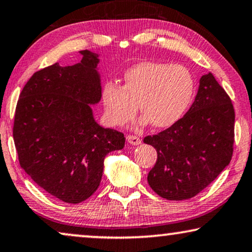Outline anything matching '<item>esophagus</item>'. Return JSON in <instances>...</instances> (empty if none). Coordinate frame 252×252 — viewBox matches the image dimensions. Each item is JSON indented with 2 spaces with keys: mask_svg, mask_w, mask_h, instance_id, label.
I'll list each match as a JSON object with an SVG mask.
<instances>
[{
  "mask_svg": "<svg viewBox=\"0 0 252 252\" xmlns=\"http://www.w3.org/2000/svg\"><path fill=\"white\" fill-rule=\"evenodd\" d=\"M126 141L130 145H132V146H137V145H139L141 143L140 138L137 136H133V134H129V136L126 137Z\"/></svg>",
  "mask_w": 252,
  "mask_h": 252,
  "instance_id": "34e87169",
  "label": "esophagus"
}]
</instances>
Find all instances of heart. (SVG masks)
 Segmentation results:
<instances>
[{
    "label": "heart",
    "instance_id": "b5f03b06",
    "mask_svg": "<svg viewBox=\"0 0 252 252\" xmlns=\"http://www.w3.org/2000/svg\"><path fill=\"white\" fill-rule=\"evenodd\" d=\"M195 82L192 73L182 65L144 62L125 73L123 86L104 84L101 102L105 118L113 126H122L133 119L139 105L141 126H172L184 115L192 101Z\"/></svg>",
    "mask_w": 252,
    "mask_h": 252
}]
</instances>
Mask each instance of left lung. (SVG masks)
Wrapping results in <instances>:
<instances>
[{"instance_id": "obj_1", "label": "left lung", "mask_w": 252, "mask_h": 252, "mask_svg": "<svg viewBox=\"0 0 252 252\" xmlns=\"http://www.w3.org/2000/svg\"><path fill=\"white\" fill-rule=\"evenodd\" d=\"M235 114L231 99L211 73L202 75L189 112L144 143L158 152L148 172L151 189L166 200L195 196L229 164Z\"/></svg>"}]
</instances>
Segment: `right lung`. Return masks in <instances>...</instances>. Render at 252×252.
<instances>
[{
    "instance_id": "obj_1",
    "label": "right lung",
    "mask_w": 252,
    "mask_h": 252,
    "mask_svg": "<svg viewBox=\"0 0 252 252\" xmlns=\"http://www.w3.org/2000/svg\"><path fill=\"white\" fill-rule=\"evenodd\" d=\"M72 66L58 63L34 73L19 95L13 139L20 166L66 203L90 197L100 184L104 160L122 150L126 138L94 120L101 99L99 55L80 51Z\"/></svg>"
}]
</instances>
